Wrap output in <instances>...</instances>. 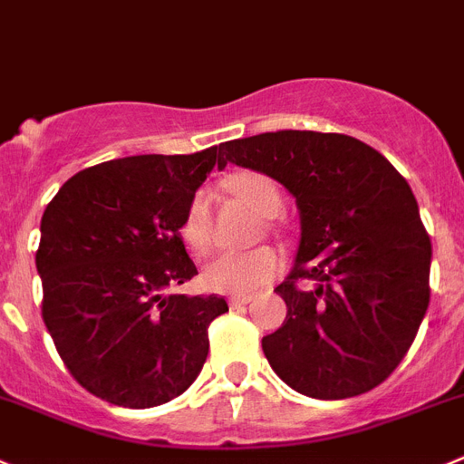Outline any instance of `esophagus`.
<instances>
[{"label": "esophagus", "mask_w": 464, "mask_h": 464, "mask_svg": "<svg viewBox=\"0 0 464 464\" xmlns=\"http://www.w3.org/2000/svg\"><path fill=\"white\" fill-rule=\"evenodd\" d=\"M254 297L252 295H233L231 300H228V304L233 306V309H236V306H242V304H249V302H252Z\"/></svg>", "instance_id": "obj_1"}]
</instances>
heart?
<instances>
[{
	"instance_id": "obj_1",
	"label": "heart",
	"mask_w": 464,
	"mask_h": 464,
	"mask_svg": "<svg viewBox=\"0 0 464 464\" xmlns=\"http://www.w3.org/2000/svg\"><path fill=\"white\" fill-rule=\"evenodd\" d=\"M228 189L261 218H275L281 210V192L275 180L261 171H236L227 180ZM185 246L192 254H206L212 242L210 189L198 188L189 197L179 227ZM284 267L272 246H256L249 252H224L212 258L203 270L206 288L224 295H249L270 284Z\"/></svg>"
}]
</instances>
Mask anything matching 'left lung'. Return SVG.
Instances as JSON below:
<instances>
[{
	"mask_svg": "<svg viewBox=\"0 0 464 464\" xmlns=\"http://www.w3.org/2000/svg\"><path fill=\"white\" fill-rule=\"evenodd\" d=\"M219 155V167L279 180L300 208L295 267L275 288L288 314L263 336L275 373L323 401L378 387L408 354L430 302L432 246L408 180L339 132L276 130L224 141Z\"/></svg>",
	"mask_w": 464,
	"mask_h": 464,
	"instance_id": "8db88e82",
	"label": "left lung"
}]
</instances>
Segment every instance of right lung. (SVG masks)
I'll list each match as a JSON object with an SVG mask.
<instances>
[{
  "mask_svg": "<svg viewBox=\"0 0 464 464\" xmlns=\"http://www.w3.org/2000/svg\"><path fill=\"white\" fill-rule=\"evenodd\" d=\"M219 164L192 155H132L75 173L47 203L36 267L43 320L72 378L93 396L144 410L201 373L219 295H173L198 275L179 227Z\"/></svg>",
  "mask_w": 464,
  "mask_h": 464,
  "instance_id": "right-lung-1",
  "label": "right lung"
}]
</instances>
